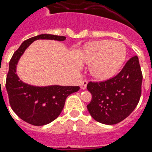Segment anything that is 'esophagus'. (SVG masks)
Here are the masks:
<instances>
[{
  "instance_id": "34e87169",
  "label": "esophagus",
  "mask_w": 152,
  "mask_h": 152,
  "mask_svg": "<svg viewBox=\"0 0 152 152\" xmlns=\"http://www.w3.org/2000/svg\"><path fill=\"white\" fill-rule=\"evenodd\" d=\"M87 80H83L81 83H80V88L82 90H85L87 88Z\"/></svg>"
}]
</instances>
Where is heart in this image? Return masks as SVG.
I'll use <instances>...</instances> for the list:
<instances>
[{"label":"heart","instance_id":"b5f03b06","mask_svg":"<svg viewBox=\"0 0 152 152\" xmlns=\"http://www.w3.org/2000/svg\"><path fill=\"white\" fill-rule=\"evenodd\" d=\"M126 48L121 42L98 40L86 49L84 59L91 72L98 80H107L115 75L125 61Z\"/></svg>","mask_w":152,"mask_h":152}]
</instances>
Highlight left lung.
Returning a JSON list of instances; mask_svg holds the SVG:
<instances>
[{
  "label": "left lung",
  "instance_id": "obj_1",
  "mask_svg": "<svg viewBox=\"0 0 152 152\" xmlns=\"http://www.w3.org/2000/svg\"><path fill=\"white\" fill-rule=\"evenodd\" d=\"M142 72L137 56L132 57L120 72L102 82H89L92 95L87 109L98 123L113 125L131 114L141 95Z\"/></svg>",
  "mask_w": 152,
  "mask_h": 152
}]
</instances>
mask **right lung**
I'll return each mask as SVG.
<instances>
[{"mask_svg":"<svg viewBox=\"0 0 152 152\" xmlns=\"http://www.w3.org/2000/svg\"><path fill=\"white\" fill-rule=\"evenodd\" d=\"M63 36L41 34L29 38L21 44L9 62L6 90L10 105L20 119L33 126H44L58 118L65 105L66 97L77 92L80 87L53 85L36 87L23 83L16 74V65L25 50L37 40L63 41Z\"/></svg>","mask_w":152,"mask_h":152,"instance_id":"right-lung-1","label":"right lung"}]
</instances>
